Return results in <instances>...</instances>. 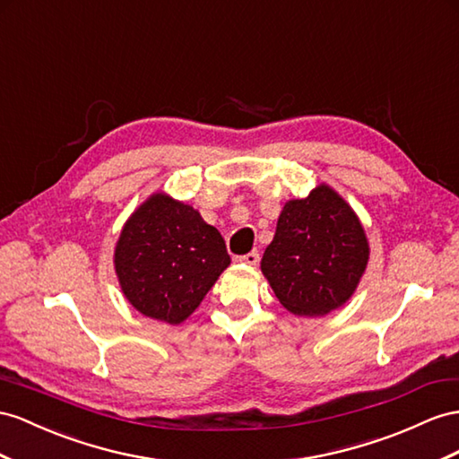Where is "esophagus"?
I'll use <instances>...</instances> for the list:
<instances>
[{"label": "esophagus", "mask_w": 459, "mask_h": 459, "mask_svg": "<svg viewBox=\"0 0 459 459\" xmlns=\"http://www.w3.org/2000/svg\"><path fill=\"white\" fill-rule=\"evenodd\" d=\"M240 262L242 264H248V265H257V264H260V252L252 250V252H248L246 255H242Z\"/></svg>", "instance_id": "1"}]
</instances>
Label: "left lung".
Wrapping results in <instances>:
<instances>
[{"instance_id": "obj_1", "label": "left lung", "mask_w": 459, "mask_h": 459, "mask_svg": "<svg viewBox=\"0 0 459 459\" xmlns=\"http://www.w3.org/2000/svg\"><path fill=\"white\" fill-rule=\"evenodd\" d=\"M367 264L368 242L357 215L322 184L285 204L262 272L289 312L324 316L351 299Z\"/></svg>"}]
</instances>
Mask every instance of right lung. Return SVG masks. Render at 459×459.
Listing matches in <instances>:
<instances>
[{"instance_id": "right-lung-1", "label": "right lung", "mask_w": 459, "mask_h": 459, "mask_svg": "<svg viewBox=\"0 0 459 459\" xmlns=\"http://www.w3.org/2000/svg\"><path fill=\"white\" fill-rule=\"evenodd\" d=\"M229 264L221 232L164 194L151 195L127 219L114 254L126 299L167 324L184 322Z\"/></svg>"}]
</instances>
